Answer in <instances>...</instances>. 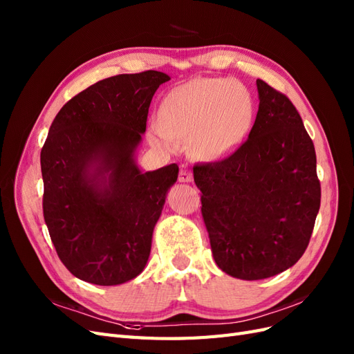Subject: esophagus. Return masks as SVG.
Returning a JSON list of instances; mask_svg holds the SVG:
<instances>
[{
  "mask_svg": "<svg viewBox=\"0 0 354 354\" xmlns=\"http://www.w3.org/2000/svg\"><path fill=\"white\" fill-rule=\"evenodd\" d=\"M192 173L190 169L186 168V167H181L180 168V173H178V181H181V183H189V181H192Z\"/></svg>",
  "mask_w": 354,
  "mask_h": 354,
  "instance_id": "34e87169",
  "label": "esophagus"
}]
</instances>
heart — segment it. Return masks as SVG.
<instances>
[{
	"mask_svg": "<svg viewBox=\"0 0 354 354\" xmlns=\"http://www.w3.org/2000/svg\"><path fill=\"white\" fill-rule=\"evenodd\" d=\"M251 120L252 99L245 85L227 78H195L165 94L147 137L165 151L187 140L195 158L220 160L242 145Z\"/></svg>",
	"mask_w": 354,
	"mask_h": 354,
	"instance_id": "heart-1",
	"label": "heart"
}]
</instances>
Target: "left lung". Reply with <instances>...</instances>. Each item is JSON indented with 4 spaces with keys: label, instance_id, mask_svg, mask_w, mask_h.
<instances>
[{
    "label": "left lung",
    "instance_id": "obj_1",
    "mask_svg": "<svg viewBox=\"0 0 354 354\" xmlns=\"http://www.w3.org/2000/svg\"><path fill=\"white\" fill-rule=\"evenodd\" d=\"M259 112L227 158L194 167L214 260L243 281L266 279L304 254L320 207L316 152L292 102L257 80Z\"/></svg>",
    "mask_w": 354,
    "mask_h": 354
}]
</instances>
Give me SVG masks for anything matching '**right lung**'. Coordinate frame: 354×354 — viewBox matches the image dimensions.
Here are the masks:
<instances>
[{"label": "right lung", "instance_id": "right-lung-1", "mask_svg": "<svg viewBox=\"0 0 354 354\" xmlns=\"http://www.w3.org/2000/svg\"><path fill=\"white\" fill-rule=\"evenodd\" d=\"M164 72L122 73L90 85L56 115L41 149L42 211L62 263L78 279L112 286L147 263L171 164L142 173L134 153Z\"/></svg>", "mask_w": 354, "mask_h": 354}]
</instances>
